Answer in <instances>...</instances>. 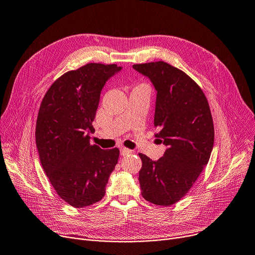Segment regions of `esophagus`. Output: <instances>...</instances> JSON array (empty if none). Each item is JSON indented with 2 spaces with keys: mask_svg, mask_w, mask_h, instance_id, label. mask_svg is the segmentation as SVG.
I'll use <instances>...</instances> for the list:
<instances>
[{
  "mask_svg": "<svg viewBox=\"0 0 255 255\" xmlns=\"http://www.w3.org/2000/svg\"><path fill=\"white\" fill-rule=\"evenodd\" d=\"M129 153H131V150H130V149L126 148V147H121V148H120V154L123 155V156L128 155V154H129Z\"/></svg>",
  "mask_w": 255,
  "mask_h": 255,
  "instance_id": "34e87169",
  "label": "esophagus"
}]
</instances>
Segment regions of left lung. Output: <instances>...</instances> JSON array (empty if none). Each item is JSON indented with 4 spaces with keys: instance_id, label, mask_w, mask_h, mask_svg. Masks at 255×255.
<instances>
[{
    "instance_id": "obj_1",
    "label": "left lung",
    "mask_w": 255,
    "mask_h": 255,
    "mask_svg": "<svg viewBox=\"0 0 255 255\" xmlns=\"http://www.w3.org/2000/svg\"><path fill=\"white\" fill-rule=\"evenodd\" d=\"M132 68L155 89V137L167 147L157 161L139 153L141 194L168 207L186 195L210 160L215 136L210 106L198 85L170 64L157 61Z\"/></svg>"
}]
</instances>
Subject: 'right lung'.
Here are the masks:
<instances>
[{
  "instance_id": "obj_1",
  "label": "right lung",
  "mask_w": 255,
  "mask_h": 255,
  "mask_svg": "<svg viewBox=\"0 0 255 255\" xmlns=\"http://www.w3.org/2000/svg\"><path fill=\"white\" fill-rule=\"evenodd\" d=\"M123 67L89 63L56 80L41 102L36 146L59 197L74 208L100 201L118 162L119 149L90 144L92 121L106 82Z\"/></svg>"
}]
</instances>
